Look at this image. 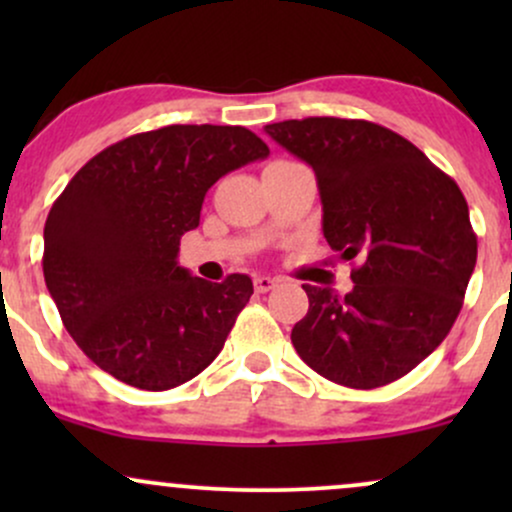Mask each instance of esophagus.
Wrapping results in <instances>:
<instances>
[{
  "label": "esophagus",
  "mask_w": 512,
  "mask_h": 512,
  "mask_svg": "<svg viewBox=\"0 0 512 512\" xmlns=\"http://www.w3.org/2000/svg\"><path fill=\"white\" fill-rule=\"evenodd\" d=\"M276 284H279V281L272 279V276H255V291H257V293L272 291Z\"/></svg>",
  "instance_id": "esophagus-1"
}]
</instances>
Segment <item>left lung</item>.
Returning a JSON list of instances; mask_svg holds the SVG:
<instances>
[{"label": "left lung", "mask_w": 512, "mask_h": 512, "mask_svg": "<svg viewBox=\"0 0 512 512\" xmlns=\"http://www.w3.org/2000/svg\"><path fill=\"white\" fill-rule=\"evenodd\" d=\"M315 170L322 233L356 260L354 289L303 284L308 315L291 342L332 383L373 390L407 375L448 337L477 264L457 182L392 129L305 117L264 127Z\"/></svg>", "instance_id": "obj_1"}]
</instances>
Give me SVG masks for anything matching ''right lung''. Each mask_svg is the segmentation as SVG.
<instances>
[{"mask_svg": "<svg viewBox=\"0 0 512 512\" xmlns=\"http://www.w3.org/2000/svg\"><path fill=\"white\" fill-rule=\"evenodd\" d=\"M257 134L170 125L93 156L45 221L43 274L79 349L122 383L161 392L219 356L252 296L248 274L221 284L178 264L216 180L267 158Z\"/></svg>", "mask_w": 512, "mask_h": 512, "instance_id": "obj_1", "label": "right lung"}]
</instances>
